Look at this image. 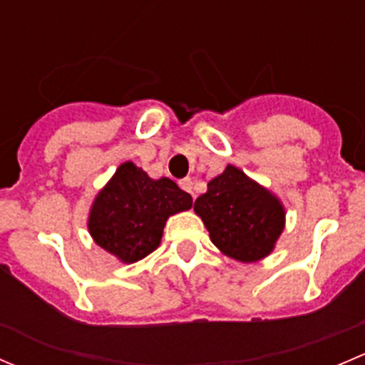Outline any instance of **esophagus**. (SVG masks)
Instances as JSON below:
<instances>
[{"instance_id": "34e87169", "label": "esophagus", "mask_w": 365, "mask_h": 365, "mask_svg": "<svg viewBox=\"0 0 365 365\" xmlns=\"http://www.w3.org/2000/svg\"><path fill=\"white\" fill-rule=\"evenodd\" d=\"M180 187H182L183 190H185V192H189V194H192L194 196V192H192V180L190 178H183V180H180Z\"/></svg>"}]
</instances>
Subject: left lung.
I'll list each match as a JSON object with an SVG mask.
<instances>
[{"label": "left lung", "instance_id": "8db88e82", "mask_svg": "<svg viewBox=\"0 0 365 365\" xmlns=\"http://www.w3.org/2000/svg\"><path fill=\"white\" fill-rule=\"evenodd\" d=\"M194 210L203 219L210 240L244 263L268 256L284 227V208L277 197L235 165L208 183Z\"/></svg>", "mask_w": 365, "mask_h": 365}]
</instances>
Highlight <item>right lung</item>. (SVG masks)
Here are the masks:
<instances>
[{
	"label": "right lung",
	"instance_id": "add662e5",
	"mask_svg": "<svg viewBox=\"0 0 365 365\" xmlns=\"http://www.w3.org/2000/svg\"><path fill=\"white\" fill-rule=\"evenodd\" d=\"M190 206V194L173 180H152L125 162L95 197L88 230L102 249L123 263H135L159 247L168 217Z\"/></svg>",
	"mask_w": 365,
	"mask_h": 365
}]
</instances>
